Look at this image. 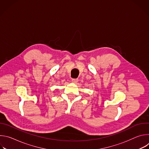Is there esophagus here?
Here are the masks:
<instances>
[{"label": "esophagus", "instance_id": "esophagus-1", "mask_svg": "<svg viewBox=\"0 0 149 149\" xmlns=\"http://www.w3.org/2000/svg\"><path fill=\"white\" fill-rule=\"evenodd\" d=\"M71 81L73 83H77L78 81V78H73V79H72Z\"/></svg>", "mask_w": 149, "mask_h": 149}]
</instances>
